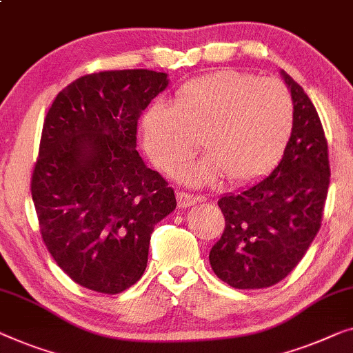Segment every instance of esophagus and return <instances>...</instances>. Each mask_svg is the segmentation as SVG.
Returning <instances> with one entry per match:
<instances>
[{
  "label": "esophagus",
  "mask_w": 353,
  "mask_h": 353,
  "mask_svg": "<svg viewBox=\"0 0 353 353\" xmlns=\"http://www.w3.org/2000/svg\"><path fill=\"white\" fill-rule=\"evenodd\" d=\"M201 199L192 196V194H188V192H183V191H178L176 192V202H178V207L180 208H186V207H191L194 203H197Z\"/></svg>",
  "instance_id": "34e87169"
}]
</instances>
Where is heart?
Masks as SVG:
<instances>
[{"label":"heart","mask_w":353,"mask_h":353,"mask_svg":"<svg viewBox=\"0 0 353 353\" xmlns=\"http://www.w3.org/2000/svg\"><path fill=\"white\" fill-rule=\"evenodd\" d=\"M294 130V103L277 79L221 70L186 81L172 105L157 100L140 117L146 154L164 172L192 154L197 137L207 154L178 178L191 186L223 175L231 185H253L282 159Z\"/></svg>","instance_id":"obj_1"}]
</instances>
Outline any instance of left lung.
<instances>
[{
    "mask_svg": "<svg viewBox=\"0 0 353 353\" xmlns=\"http://www.w3.org/2000/svg\"><path fill=\"white\" fill-rule=\"evenodd\" d=\"M294 103V130L269 176L218 207L224 232L210 250L213 272L239 290L268 288L293 270L319 232L330 186L328 143L304 89L280 71Z\"/></svg>",
    "mask_w": 353,
    "mask_h": 353,
    "instance_id": "8db88e82",
    "label": "left lung"
}]
</instances>
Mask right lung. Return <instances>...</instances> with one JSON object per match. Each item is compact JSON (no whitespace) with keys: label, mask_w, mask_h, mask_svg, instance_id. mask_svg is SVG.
<instances>
[{"label":"right lung","mask_w":353,"mask_h":353,"mask_svg":"<svg viewBox=\"0 0 353 353\" xmlns=\"http://www.w3.org/2000/svg\"><path fill=\"white\" fill-rule=\"evenodd\" d=\"M167 85L151 70L85 74L46 114L32 175L41 236L59 268L97 293L139 282L154 226L176 207L135 150L139 117Z\"/></svg>","instance_id":"right-lung-1"}]
</instances>
